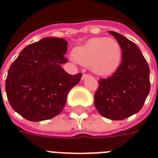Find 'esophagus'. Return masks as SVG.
<instances>
[{"label":"esophagus","mask_w":158,"mask_h":158,"mask_svg":"<svg viewBox=\"0 0 158 158\" xmlns=\"http://www.w3.org/2000/svg\"><path fill=\"white\" fill-rule=\"evenodd\" d=\"M91 76L90 75H88V74H83L82 75V77H81V80H85L86 78H88V77H90Z\"/></svg>","instance_id":"obj_1"}]
</instances>
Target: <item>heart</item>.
<instances>
[{
    "instance_id": "obj_1",
    "label": "heart",
    "mask_w": 158,
    "mask_h": 158,
    "mask_svg": "<svg viewBox=\"0 0 158 158\" xmlns=\"http://www.w3.org/2000/svg\"><path fill=\"white\" fill-rule=\"evenodd\" d=\"M73 57L77 63L89 67L96 75L108 77L120 67L123 49L115 39L94 37L75 48Z\"/></svg>"
}]
</instances>
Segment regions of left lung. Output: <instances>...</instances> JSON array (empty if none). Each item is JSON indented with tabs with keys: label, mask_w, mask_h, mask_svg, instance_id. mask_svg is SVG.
<instances>
[{
	"label": "left lung",
	"mask_w": 158,
	"mask_h": 158,
	"mask_svg": "<svg viewBox=\"0 0 158 158\" xmlns=\"http://www.w3.org/2000/svg\"><path fill=\"white\" fill-rule=\"evenodd\" d=\"M120 43L122 63L111 77L101 79L94 106L102 117L123 120L139 112L150 92V69L140 50L123 35L108 31Z\"/></svg>",
	"instance_id": "8db88e82"
}]
</instances>
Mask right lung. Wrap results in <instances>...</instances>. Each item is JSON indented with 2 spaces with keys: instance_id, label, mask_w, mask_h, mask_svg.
Here are the masks:
<instances>
[{
  "instance_id": "1",
  "label": "right lung",
  "mask_w": 158,
  "mask_h": 158,
  "mask_svg": "<svg viewBox=\"0 0 158 158\" xmlns=\"http://www.w3.org/2000/svg\"><path fill=\"white\" fill-rule=\"evenodd\" d=\"M63 38L46 37L20 52L7 73L6 93L10 106L31 122L58 116L65 106L68 93L82 74L70 75L62 68L68 62Z\"/></svg>"
}]
</instances>
